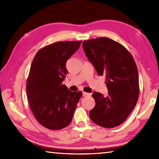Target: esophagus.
<instances>
[{"instance_id": "obj_1", "label": "esophagus", "mask_w": 159, "mask_h": 159, "mask_svg": "<svg viewBox=\"0 0 159 159\" xmlns=\"http://www.w3.org/2000/svg\"><path fill=\"white\" fill-rule=\"evenodd\" d=\"M83 95L84 96V97H88V96H90L91 94H90V93H85V92H83Z\"/></svg>"}]
</instances>
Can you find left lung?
Returning a JSON list of instances; mask_svg holds the SVG:
<instances>
[{
    "label": "left lung",
    "mask_w": 159,
    "mask_h": 159,
    "mask_svg": "<svg viewBox=\"0 0 159 159\" xmlns=\"http://www.w3.org/2000/svg\"><path fill=\"white\" fill-rule=\"evenodd\" d=\"M85 55L99 76L106 78L108 95L94 92L95 106L90 111L92 121L111 128L121 124L136 106L139 76L131 54L118 42L106 37L83 42Z\"/></svg>",
    "instance_id": "1"
}]
</instances>
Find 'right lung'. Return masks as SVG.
Listing matches in <instances>:
<instances>
[{"mask_svg": "<svg viewBox=\"0 0 159 159\" xmlns=\"http://www.w3.org/2000/svg\"><path fill=\"white\" fill-rule=\"evenodd\" d=\"M81 41H60L38 51L26 81L30 109L39 123L57 130L71 123L82 92H71L62 81L68 73L67 60Z\"/></svg>", "mask_w": 159, "mask_h": 159, "instance_id": "right-lung-1", "label": "right lung"}]
</instances>
